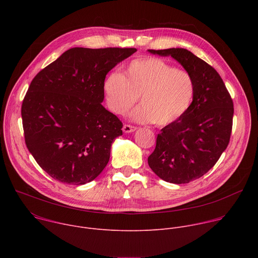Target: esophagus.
Wrapping results in <instances>:
<instances>
[{
  "label": "esophagus",
  "instance_id": "esophagus-1",
  "mask_svg": "<svg viewBox=\"0 0 258 258\" xmlns=\"http://www.w3.org/2000/svg\"><path fill=\"white\" fill-rule=\"evenodd\" d=\"M123 132L124 133H132V132H135L136 130H137V127L136 126H134V125H131V124H127V123H125L124 125H123Z\"/></svg>",
  "mask_w": 258,
  "mask_h": 258
}]
</instances>
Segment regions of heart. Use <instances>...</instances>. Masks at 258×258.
Segmentation results:
<instances>
[{"instance_id": "1", "label": "heart", "mask_w": 258, "mask_h": 258, "mask_svg": "<svg viewBox=\"0 0 258 258\" xmlns=\"http://www.w3.org/2000/svg\"><path fill=\"white\" fill-rule=\"evenodd\" d=\"M103 91L113 113L126 114L140 97L142 105L133 112V119L162 126L185 115L193 102L196 85L188 71L158 57H142L127 64L123 76L118 72L108 75Z\"/></svg>"}]
</instances>
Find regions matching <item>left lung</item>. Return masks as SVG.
Masks as SVG:
<instances>
[{
    "label": "left lung",
    "mask_w": 258,
    "mask_h": 258,
    "mask_svg": "<svg viewBox=\"0 0 258 258\" xmlns=\"http://www.w3.org/2000/svg\"><path fill=\"white\" fill-rule=\"evenodd\" d=\"M149 52L171 56L195 81L196 92L188 111L161 130L148 157L150 168L160 178L187 183L204 175L227 149L233 127V100L217 71L190 51L171 48Z\"/></svg>",
    "instance_id": "left-lung-1"
}]
</instances>
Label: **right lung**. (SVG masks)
<instances>
[{
	"instance_id": "obj_1",
	"label": "right lung",
	"mask_w": 258,
	"mask_h": 258,
	"mask_svg": "<svg viewBox=\"0 0 258 258\" xmlns=\"http://www.w3.org/2000/svg\"><path fill=\"white\" fill-rule=\"evenodd\" d=\"M135 48H72L30 83L21 106L24 140L38 164L54 179L85 185L109 161L122 122L102 106L103 83Z\"/></svg>"
}]
</instances>
